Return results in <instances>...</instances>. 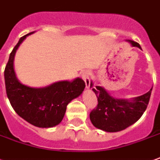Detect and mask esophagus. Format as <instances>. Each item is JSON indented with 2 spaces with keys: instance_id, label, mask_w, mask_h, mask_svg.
I'll return each mask as SVG.
<instances>
[{
  "instance_id": "esophagus-1",
  "label": "esophagus",
  "mask_w": 160,
  "mask_h": 160,
  "mask_svg": "<svg viewBox=\"0 0 160 160\" xmlns=\"http://www.w3.org/2000/svg\"><path fill=\"white\" fill-rule=\"evenodd\" d=\"M90 77H91V74H90L89 71H86L82 73V78H83V80L85 82L86 89L90 88Z\"/></svg>"
}]
</instances>
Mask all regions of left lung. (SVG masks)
<instances>
[{
  "label": "left lung",
  "instance_id": "1",
  "mask_svg": "<svg viewBox=\"0 0 160 160\" xmlns=\"http://www.w3.org/2000/svg\"><path fill=\"white\" fill-rule=\"evenodd\" d=\"M132 47L141 49L137 42L127 39ZM90 88L96 95L98 105L90 113L89 119L96 128L109 132H119L134 124L142 116L150 100L152 89L142 96L131 99L116 98L111 96L102 86H94L90 82Z\"/></svg>",
  "mask_w": 160,
  "mask_h": 160
}]
</instances>
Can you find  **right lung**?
<instances>
[{
	"label": "right lung",
	"instance_id": "add662e5",
	"mask_svg": "<svg viewBox=\"0 0 160 160\" xmlns=\"http://www.w3.org/2000/svg\"><path fill=\"white\" fill-rule=\"evenodd\" d=\"M33 32L21 37L10 53L4 71L6 91L12 107L21 118L35 127L48 128L62 122L67 105L82 95L85 82L77 78L34 88L20 82L14 71V57L22 42Z\"/></svg>",
	"mask_w": 160,
	"mask_h": 160
}]
</instances>
